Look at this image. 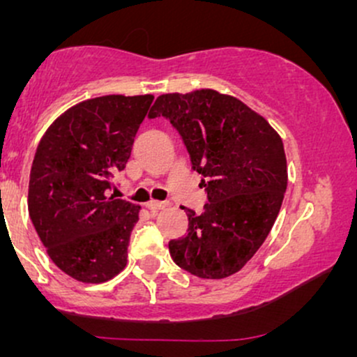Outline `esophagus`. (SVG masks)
Instances as JSON below:
<instances>
[{"label":"esophagus","mask_w":357,"mask_h":357,"mask_svg":"<svg viewBox=\"0 0 357 357\" xmlns=\"http://www.w3.org/2000/svg\"><path fill=\"white\" fill-rule=\"evenodd\" d=\"M147 208H149L151 211H159V210H165L167 206L166 202H155V199H151V202H147L146 204Z\"/></svg>","instance_id":"1"}]
</instances>
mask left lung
I'll return each instance as SVG.
<instances>
[{
	"label": "left lung",
	"mask_w": 357,
	"mask_h": 357,
	"mask_svg": "<svg viewBox=\"0 0 357 357\" xmlns=\"http://www.w3.org/2000/svg\"><path fill=\"white\" fill-rule=\"evenodd\" d=\"M165 116L181 134L192 167L206 178L202 215L184 208L190 227L169 241L176 265L199 278L240 272L275 223L287 190L278 132L247 104L213 89L162 93L149 117Z\"/></svg>",
	"instance_id": "8db88e82"
}]
</instances>
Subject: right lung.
Instances as JSON below:
<instances>
[{"mask_svg": "<svg viewBox=\"0 0 357 357\" xmlns=\"http://www.w3.org/2000/svg\"><path fill=\"white\" fill-rule=\"evenodd\" d=\"M154 96H102L65 110L36 147L28 213L48 257L84 284H102L127 265L141 206L109 195L130 158Z\"/></svg>", "mask_w": 357, "mask_h": 357, "instance_id": "obj_1", "label": "right lung"}]
</instances>
